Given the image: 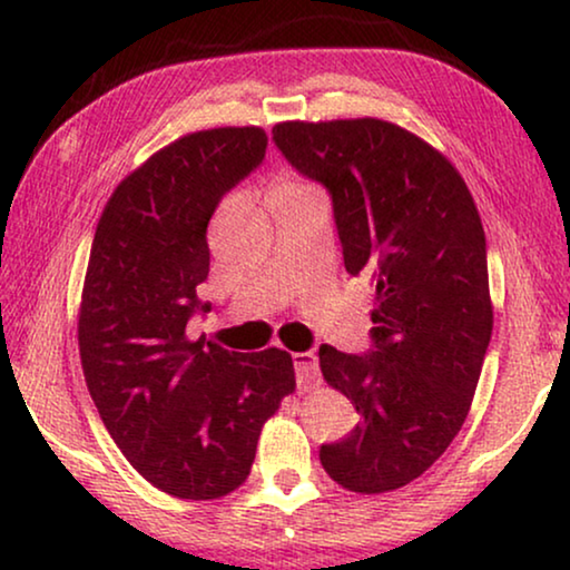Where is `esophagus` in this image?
Returning a JSON list of instances; mask_svg holds the SVG:
<instances>
[{"instance_id": "34e87169", "label": "esophagus", "mask_w": 570, "mask_h": 570, "mask_svg": "<svg viewBox=\"0 0 570 570\" xmlns=\"http://www.w3.org/2000/svg\"><path fill=\"white\" fill-rule=\"evenodd\" d=\"M295 376H298L301 389H311L322 384V373H318V361L314 353H295L293 355Z\"/></svg>"}]
</instances>
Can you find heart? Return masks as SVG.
Masks as SVG:
<instances>
[{"mask_svg":"<svg viewBox=\"0 0 570 570\" xmlns=\"http://www.w3.org/2000/svg\"><path fill=\"white\" fill-rule=\"evenodd\" d=\"M316 194L318 191L308 181H303V178H298V176L283 174V176H277L275 181H272L269 189H267V205L269 207L293 205V202L316 197Z\"/></svg>","mask_w":570,"mask_h":570,"instance_id":"obj_1","label":"heart"}]
</instances>
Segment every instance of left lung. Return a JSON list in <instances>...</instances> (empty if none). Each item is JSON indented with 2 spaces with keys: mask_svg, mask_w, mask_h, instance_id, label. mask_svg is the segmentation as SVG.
Here are the masks:
<instances>
[{
  "mask_svg": "<svg viewBox=\"0 0 570 570\" xmlns=\"http://www.w3.org/2000/svg\"><path fill=\"white\" fill-rule=\"evenodd\" d=\"M272 135L330 189L345 269L376 279V347H318L324 381L361 412L318 459L353 493H389L449 449L472 407L493 334L478 205L446 155L400 124L279 121Z\"/></svg>",
  "mask_w": 570,
  "mask_h": 570,
  "instance_id": "obj_1",
  "label": "left lung"
}]
</instances>
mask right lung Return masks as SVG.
I'll list each match as a JSON object with an SVG mask.
<instances>
[{
    "mask_svg": "<svg viewBox=\"0 0 570 570\" xmlns=\"http://www.w3.org/2000/svg\"><path fill=\"white\" fill-rule=\"evenodd\" d=\"M264 153L262 127L160 147L106 202L85 272L77 342L100 420L147 482L186 501L244 485L264 423L295 392L285 350L230 353L186 334L209 272V217Z\"/></svg>",
    "mask_w": 570,
    "mask_h": 570,
    "instance_id": "add662e5",
    "label": "right lung"
}]
</instances>
